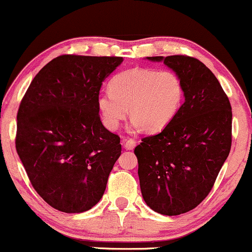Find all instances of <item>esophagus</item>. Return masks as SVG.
Returning a JSON list of instances; mask_svg holds the SVG:
<instances>
[{"label":"esophagus","mask_w":252,"mask_h":252,"mask_svg":"<svg viewBox=\"0 0 252 252\" xmlns=\"http://www.w3.org/2000/svg\"><path fill=\"white\" fill-rule=\"evenodd\" d=\"M123 144H124V148L128 149V150H131V149L135 148L136 142L134 140H126V138H124Z\"/></svg>","instance_id":"esophagus-1"}]
</instances>
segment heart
I'll list each match as a JSON object with an SVG mask.
<instances>
[{"mask_svg": "<svg viewBox=\"0 0 252 252\" xmlns=\"http://www.w3.org/2000/svg\"><path fill=\"white\" fill-rule=\"evenodd\" d=\"M110 91L98 94L97 106L103 123L116 130L129 114L134 129L158 132L174 120L184 99V86L172 71L134 67L110 82Z\"/></svg>", "mask_w": 252, "mask_h": 252, "instance_id": "obj_1", "label": "heart"}]
</instances>
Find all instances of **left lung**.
Segmentation results:
<instances>
[{
    "label": "left lung",
    "mask_w": 252,
    "mask_h": 252,
    "mask_svg": "<svg viewBox=\"0 0 252 252\" xmlns=\"http://www.w3.org/2000/svg\"><path fill=\"white\" fill-rule=\"evenodd\" d=\"M163 62L181 79L185 102L158 134L142 138L134 153L146 204L178 216L198 206L212 189L231 149L232 111L215 74L195 58L147 57Z\"/></svg>",
    "instance_id": "left-lung-1"
}]
</instances>
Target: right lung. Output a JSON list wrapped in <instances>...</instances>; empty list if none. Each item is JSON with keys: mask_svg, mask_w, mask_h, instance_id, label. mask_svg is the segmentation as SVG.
Here are the masks:
<instances>
[{"mask_svg": "<svg viewBox=\"0 0 252 252\" xmlns=\"http://www.w3.org/2000/svg\"><path fill=\"white\" fill-rule=\"evenodd\" d=\"M121 57L62 56L32 80L17 112L16 152L50 206L82 213L100 200L120 158V136L102 124L97 98Z\"/></svg>", "mask_w": 252, "mask_h": 252, "instance_id": "1", "label": "right lung"}]
</instances>
